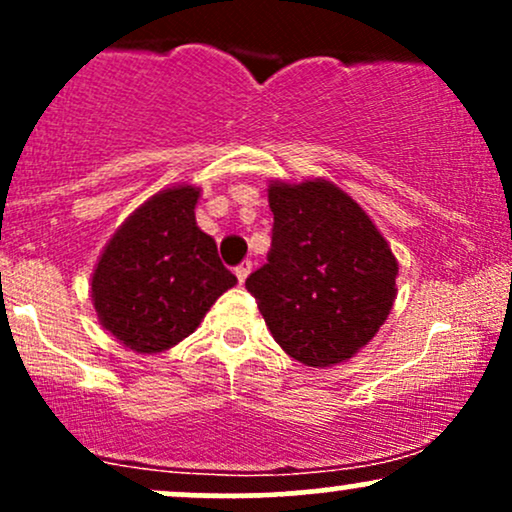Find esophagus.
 Segmentation results:
<instances>
[{
    "label": "esophagus",
    "instance_id": "34e87169",
    "mask_svg": "<svg viewBox=\"0 0 512 512\" xmlns=\"http://www.w3.org/2000/svg\"><path fill=\"white\" fill-rule=\"evenodd\" d=\"M250 272H252V262L245 260V262H240V264H238V267H236V276H238L240 284H243V281L248 279Z\"/></svg>",
    "mask_w": 512,
    "mask_h": 512
}]
</instances>
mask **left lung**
Returning a JSON list of instances; mask_svg holds the SVG:
<instances>
[{
	"label": "left lung",
	"instance_id": "1",
	"mask_svg": "<svg viewBox=\"0 0 512 512\" xmlns=\"http://www.w3.org/2000/svg\"><path fill=\"white\" fill-rule=\"evenodd\" d=\"M267 262L245 279L276 344L327 368L366 346L395 303L397 260L349 195L325 180L269 187Z\"/></svg>",
	"mask_w": 512,
	"mask_h": 512
}]
</instances>
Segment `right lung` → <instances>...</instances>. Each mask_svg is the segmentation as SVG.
<instances>
[{"mask_svg": "<svg viewBox=\"0 0 512 512\" xmlns=\"http://www.w3.org/2000/svg\"><path fill=\"white\" fill-rule=\"evenodd\" d=\"M199 190L173 187L142 204L110 238L91 281L101 325L139 354H158L197 330L236 276L199 231Z\"/></svg>", "mask_w": 512, "mask_h": 512, "instance_id": "obj_1", "label": "right lung"}]
</instances>
